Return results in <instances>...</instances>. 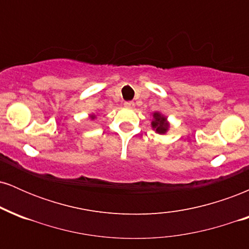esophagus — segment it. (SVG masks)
Wrapping results in <instances>:
<instances>
[{"label": "esophagus", "instance_id": "34e87169", "mask_svg": "<svg viewBox=\"0 0 249 249\" xmlns=\"http://www.w3.org/2000/svg\"><path fill=\"white\" fill-rule=\"evenodd\" d=\"M124 107L126 108H133L134 107V103L133 102H125Z\"/></svg>", "mask_w": 249, "mask_h": 249}]
</instances>
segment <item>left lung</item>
I'll use <instances>...</instances> for the list:
<instances>
[{
	"label": "left lung",
	"mask_w": 249,
	"mask_h": 249,
	"mask_svg": "<svg viewBox=\"0 0 249 249\" xmlns=\"http://www.w3.org/2000/svg\"><path fill=\"white\" fill-rule=\"evenodd\" d=\"M152 122H151V127L156 133L158 134H166L168 131H170V122L167 121V117L162 115L159 111H156L152 115Z\"/></svg>",
	"instance_id": "left-lung-1"
}]
</instances>
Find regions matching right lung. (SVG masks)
<instances>
[{
	"label": "right lung",
	"mask_w": 249,
	"mask_h": 249,
	"mask_svg": "<svg viewBox=\"0 0 249 249\" xmlns=\"http://www.w3.org/2000/svg\"><path fill=\"white\" fill-rule=\"evenodd\" d=\"M96 118H97L96 113H90V115H89V119H91V121H95Z\"/></svg>",
	"instance_id": "1"
}]
</instances>
